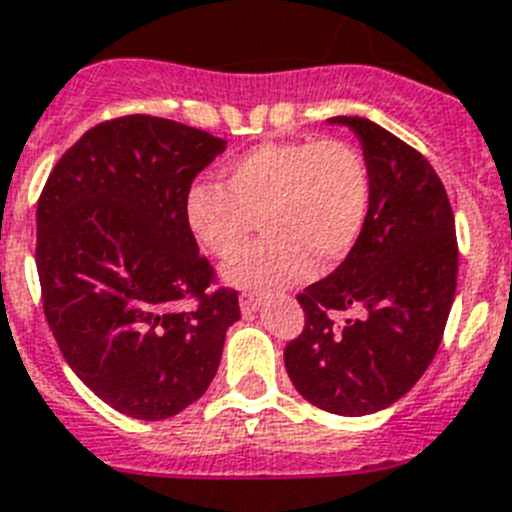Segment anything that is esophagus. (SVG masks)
Instances as JSON below:
<instances>
[{
    "mask_svg": "<svg viewBox=\"0 0 512 512\" xmlns=\"http://www.w3.org/2000/svg\"><path fill=\"white\" fill-rule=\"evenodd\" d=\"M260 304H263V299L257 294H252V291H244L242 296H239V307H242L244 315H252V312H257L260 309Z\"/></svg>",
    "mask_w": 512,
    "mask_h": 512,
    "instance_id": "1",
    "label": "esophagus"
}]
</instances>
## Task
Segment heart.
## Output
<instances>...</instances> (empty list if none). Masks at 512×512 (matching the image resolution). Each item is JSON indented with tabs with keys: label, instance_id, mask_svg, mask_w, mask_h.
I'll use <instances>...</instances> for the list:
<instances>
[{
	"label": "heart",
	"instance_id": "b5f03b06",
	"mask_svg": "<svg viewBox=\"0 0 512 512\" xmlns=\"http://www.w3.org/2000/svg\"><path fill=\"white\" fill-rule=\"evenodd\" d=\"M223 187L192 182L184 223L213 257H231L256 221L266 236L234 257L226 278L252 291L276 289L312 270L336 268L356 247L369 208L372 171L364 153L341 137L263 143L221 169Z\"/></svg>",
	"mask_w": 512,
	"mask_h": 512
}]
</instances>
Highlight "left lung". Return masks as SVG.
Returning <instances> with one entry per match:
<instances>
[{
    "label": "left lung",
    "mask_w": 512,
    "mask_h": 512,
    "mask_svg": "<svg viewBox=\"0 0 512 512\" xmlns=\"http://www.w3.org/2000/svg\"><path fill=\"white\" fill-rule=\"evenodd\" d=\"M362 140L372 208L349 257L296 296L304 328L286 343L294 388L338 416L375 414L409 393L445 333L458 278L448 192L432 163L362 117H333ZM357 315L338 329L333 311Z\"/></svg>",
    "instance_id": "left-lung-1"
}]
</instances>
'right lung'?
<instances>
[{
  "label": "right lung",
  "mask_w": 512,
  "mask_h": 512,
  "mask_svg": "<svg viewBox=\"0 0 512 512\" xmlns=\"http://www.w3.org/2000/svg\"><path fill=\"white\" fill-rule=\"evenodd\" d=\"M223 150L205 130L127 114L90 127L38 197L46 322L72 372L132 419L195 403L239 320V294L216 289L182 213L192 179Z\"/></svg>",
  "instance_id": "add662e5"
}]
</instances>
